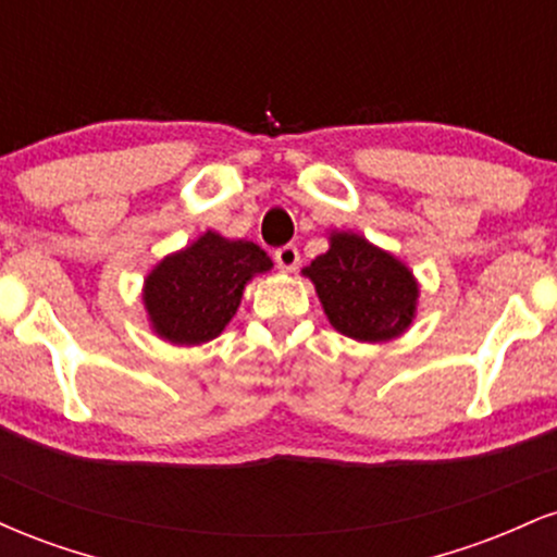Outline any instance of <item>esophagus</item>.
Wrapping results in <instances>:
<instances>
[{
    "label": "esophagus",
    "mask_w": 557,
    "mask_h": 557,
    "mask_svg": "<svg viewBox=\"0 0 557 557\" xmlns=\"http://www.w3.org/2000/svg\"><path fill=\"white\" fill-rule=\"evenodd\" d=\"M274 264H277L280 272H296L300 264V253L296 246H283L274 251Z\"/></svg>",
    "instance_id": "34e87169"
}]
</instances>
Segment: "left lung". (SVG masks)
Wrapping results in <instances>:
<instances>
[{"instance_id": "8db88e82", "label": "left lung", "mask_w": 557, "mask_h": 557, "mask_svg": "<svg viewBox=\"0 0 557 557\" xmlns=\"http://www.w3.org/2000/svg\"><path fill=\"white\" fill-rule=\"evenodd\" d=\"M304 277L314 283L332 327L350 341H395L417 319L419 283L408 264L350 230H332L330 248Z\"/></svg>"}]
</instances>
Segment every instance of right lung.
Listing matches in <instances>:
<instances>
[{
    "label": "right lung",
    "mask_w": 557,
    "mask_h": 557,
    "mask_svg": "<svg viewBox=\"0 0 557 557\" xmlns=\"http://www.w3.org/2000/svg\"><path fill=\"white\" fill-rule=\"evenodd\" d=\"M270 270L272 259L257 243L207 230L157 261L146 274L140 300L157 337L172 345H201L225 332L246 285Z\"/></svg>",
    "instance_id": "right-lung-1"
}]
</instances>
